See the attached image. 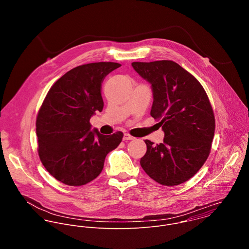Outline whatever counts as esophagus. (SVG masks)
<instances>
[{
  "mask_svg": "<svg viewBox=\"0 0 249 249\" xmlns=\"http://www.w3.org/2000/svg\"><path fill=\"white\" fill-rule=\"evenodd\" d=\"M135 138L133 137V136H131V135H129L128 133H124V141H131V140H134Z\"/></svg>",
  "mask_w": 249,
  "mask_h": 249,
  "instance_id": "esophagus-1",
  "label": "esophagus"
}]
</instances>
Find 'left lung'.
Wrapping results in <instances>:
<instances>
[{"instance_id":"obj_1","label":"left lung","mask_w":249,"mask_h":249,"mask_svg":"<svg viewBox=\"0 0 249 249\" xmlns=\"http://www.w3.org/2000/svg\"><path fill=\"white\" fill-rule=\"evenodd\" d=\"M131 65L151 84L150 115L165 133L159 144L144 140L142 170L165 186L184 183L200 170L211 150L215 124L208 96L193 74L172 60Z\"/></svg>"}]
</instances>
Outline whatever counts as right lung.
Listing matches in <instances>:
<instances>
[{"label": "right lung", "instance_id": "1", "mask_svg": "<svg viewBox=\"0 0 249 249\" xmlns=\"http://www.w3.org/2000/svg\"><path fill=\"white\" fill-rule=\"evenodd\" d=\"M121 67L115 62L77 66L49 90L36 118L38 154L43 166L58 181L81 186L102 173L107 154L124 137L118 131L103 135L91 131L90 118L103 111L102 83Z\"/></svg>", "mask_w": 249, "mask_h": 249}]
</instances>
